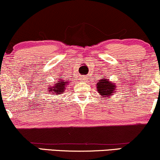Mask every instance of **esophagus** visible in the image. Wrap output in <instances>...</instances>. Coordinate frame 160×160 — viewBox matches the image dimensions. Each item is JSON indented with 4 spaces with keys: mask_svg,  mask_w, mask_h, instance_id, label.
I'll list each match as a JSON object with an SVG mask.
<instances>
[{
    "mask_svg": "<svg viewBox=\"0 0 160 160\" xmlns=\"http://www.w3.org/2000/svg\"><path fill=\"white\" fill-rule=\"evenodd\" d=\"M80 80H83V81H84V82H85V81H86V77H85V76H84V77H81V78H80Z\"/></svg>",
    "mask_w": 160,
    "mask_h": 160,
    "instance_id": "esophagus-1",
    "label": "esophagus"
}]
</instances>
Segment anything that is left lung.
<instances>
[{
    "instance_id": "8db88e82",
    "label": "left lung",
    "mask_w": 160,
    "mask_h": 160,
    "mask_svg": "<svg viewBox=\"0 0 160 160\" xmlns=\"http://www.w3.org/2000/svg\"><path fill=\"white\" fill-rule=\"evenodd\" d=\"M96 89L100 95V98L106 99L109 98L113 94H115L117 90V87L116 82L110 81L108 78L102 77V79L97 82Z\"/></svg>"
}]
</instances>
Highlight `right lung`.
<instances>
[{"mask_svg": "<svg viewBox=\"0 0 160 160\" xmlns=\"http://www.w3.org/2000/svg\"><path fill=\"white\" fill-rule=\"evenodd\" d=\"M60 77L62 75H59ZM55 80L52 84H49L47 86V91L49 93L52 94V95H61L63 93H65V91L67 89L68 86L70 84L71 82V79H66L65 78H57Z\"/></svg>", "mask_w": 160, "mask_h": 160, "instance_id": "obj_1", "label": "right lung"}]
</instances>
